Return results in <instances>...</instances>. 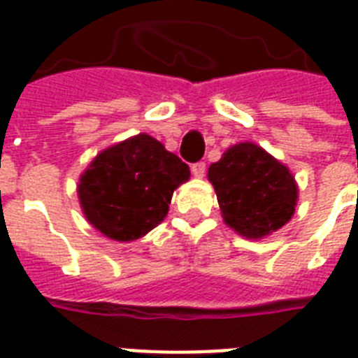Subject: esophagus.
<instances>
[{
    "instance_id": "obj_1",
    "label": "esophagus",
    "mask_w": 358,
    "mask_h": 358,
    "mask_svg": "<svg viewBox=\"0 0 358 358\" xmlns=\"http://www.w3.org/2000/svg\"><path fill=\"white\" fill-rule=\"evenodd\" d=\"M191 171H193V174H195L196 178H202L204 176V173H206V163L204 162H196L191 165Z\"/></svg>"
}]
</instances>
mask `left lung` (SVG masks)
<instances>
[{
    "label": "left lung",
    "mask_w": 358,
    "mask_h": 358,
    "mask_svg": "<svg viewBox=\"0 0 358 358\" xmlns=\"http://www.w3.org/2000/svg\"><path fill=\"white\" fill-rule=\"evenodd\" d=\"M224 223L247 238H264L288 223L297 185L282 163L252 143L230 146L208 169Z\"/></svg>",
    "instance_id": "left-lung-1"
}]
</instances>
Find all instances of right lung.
Segmentation results:
<instances>
[{
    "mask_svg": "<svg viewBox=\"0 0 358 358\" xmlns=\"http://www.w3.org/2000/svg\"><path fill=\"white\" fill-rule=\"evenodd\" d=\"M189 167L146 134L111 146L89 165L78 195L87 221L117 241L145 236L167 215Z\"/></svg>",
    "mask_w": 358,
    "mask_h": 358,
    "instance_id": "add662e5",
    "label": "right lung"
}]
</instances>
